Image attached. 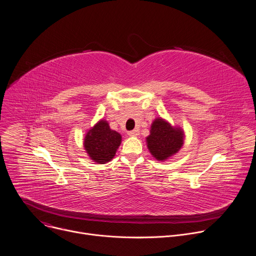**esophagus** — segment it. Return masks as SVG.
<instances>
[{
	"mask_svg": "<svg viewBox=\"0 0 256 256\" xmlns=\"http://www.w3.org/2000/svg\"><path fill=\"white\" fill-rule=\"evenodd\" d=\"M128 134L130 136H136L138 134V132L136 130H134L128 132Z\"/></svg>",
	"mask_w": 256,
	"mask_h": 256,
	"instance_id": "obj_1",
	"label": "esophagus"
}]
</instances>
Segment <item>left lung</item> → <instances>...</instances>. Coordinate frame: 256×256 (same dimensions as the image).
<instances>
[{
  "label": "left lung",
  "instance_id": "left-lung-1",
  "mask_svg": "<svg viewBox=\"0 0 256 256\" xmlns=\"http://www.w3.org/2000/svg\"><path fill=\"white\" fill-rule=\"evenodd\" d=\"M184 132L180 126H172L168 120L157 118L150 128L146 143L151 155L158 161H166L176 155L184 145Z\"/></svg>",
  "mask_w": 256,
  "mask_h": 256
}]
</instances>
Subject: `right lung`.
<instances>
[{
  "mask_svg": "<svg viewBox=\"0 0 256 256\" xmlns=\"http://www.w3.org/2000/svg\"><path fill=\"white\" fill-rule=\"evenodd\" d=\"M122 144V134L110 128L105 120L90 128L84 138V148L88 157L98 164L112 160Z\"/></svg>",
  "mask_w": 256,
  "mask_h": 256,
  "instance_id": "obj_1",
  "label": "right lung"
}]
</instances>
